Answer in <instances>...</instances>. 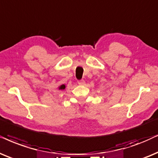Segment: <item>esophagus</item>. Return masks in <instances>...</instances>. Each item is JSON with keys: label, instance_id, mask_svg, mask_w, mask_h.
<instances>
[{"label": "esophagus", "instance_id": "esophagus-1", "mask_svg": "<svg viewBox=\"0 0 158 158\" xmlns=\"http://www.w3.org/2000/svg\"><path fill=\"white\" fill-rule=\"evenodd\" d=\"M78 84L79 85H85V81L84 79H81V80L78 81Z\"/></svg>", "mask_w": 158, "mask_h": 158}]
</instances>
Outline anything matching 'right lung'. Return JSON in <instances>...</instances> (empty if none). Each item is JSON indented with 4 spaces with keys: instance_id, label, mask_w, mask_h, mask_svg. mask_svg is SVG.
<instances>
[{
    "instance_id": "obj_1",
    "label": "right lung",
    "mask_w": 158,
    "mask_h": 158,
    "mask_svg": "<svg viewBox=\"0 0 158 158\" xmlns=\"http://www.w3.org/2000/svg\"><path fill=\"white\" fill-rule=\"evenodd\" d=\"M65 88H66V86H65L64 85H62L60 87H59V89H64Z\"/></svg>"
}]
</instances>
